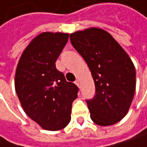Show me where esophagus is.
Returning a JSON list of instances; mask_svg holds the SVG:
<instances>
[{
  "label": "esophagus",
  "mask_w": 147,
  "mask_h": 147,
  "mask_svg": "<svg viewBox=\"0 0 147 147\" xmlns=\"http://www.w3.org/2000/svg\"><path fill=\"white\" fill-rule=\"evenodd\" d=\"M75 84L78 86V87H80V80H76V82H75Z\"/></svg>",
  "instance_id": "esophagus-1"
}]
</instances>
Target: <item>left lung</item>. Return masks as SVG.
<instances>
[{
	"instance_id": "8db88e82",
	"label": "left lung",
	"mask_w": 147,
	"mask_h": 147,
	"mask_svg": "<svg viewBox=\"0 0 147 147\" xmlns=\"http://www.w3.org/2000/svg\"><path fill=\"white\" fill-rule=\"evenodd\" d=\"M74 49L91 71L95 94L86 100L90 117L98 125H112L127 114L136 88L134 65L107 31L90 28L70 34Z\"/></svg>"
}]
</instances>
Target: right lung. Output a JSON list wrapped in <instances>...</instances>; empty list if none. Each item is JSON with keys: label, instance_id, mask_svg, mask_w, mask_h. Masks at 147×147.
Segmentation results:
<instances>
[{"label": "right lung", "instance_id": "1", "mask_svg": "<svg viewBox=\"0 0 147 147\" xmlns=\"http://www.w3.org/2000/svg\"><path fill=\"white\" fill-rule=\"evenodd\" d=\"M67 33L44 32L21 56L15 87L25 113L47 131H59L71 120L78 87L65 80L55 62L68 40Z\"/></svg>", "mask_w": 147, "mask_h": 147}]
</instances>
